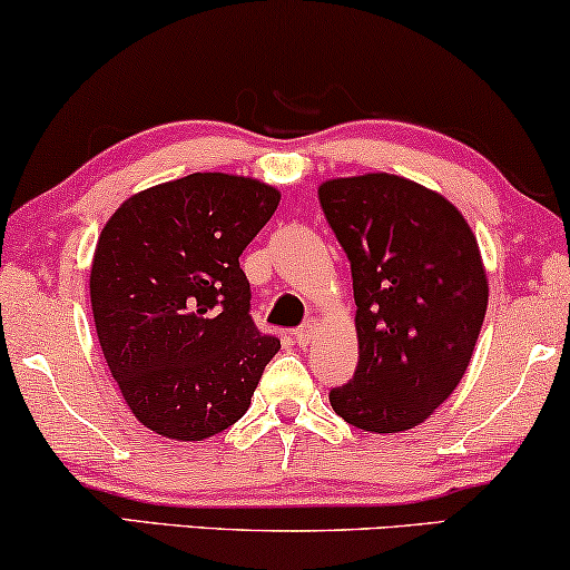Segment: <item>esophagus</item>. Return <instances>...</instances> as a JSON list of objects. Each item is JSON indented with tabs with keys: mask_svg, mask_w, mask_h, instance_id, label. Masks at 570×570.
Listing matches in <instances>:
<instances>
[{
	"mask_svg": "<svg viewBox=\"0 0 570 570\" xmlns=\"http://www.w3.org/2000/svg\"><path fill=\"white\" fill-rule=\"evenodd\" d=\"M314 332H316V318H306L298 330H293V340L298 342L301 347L311 345V340H314Z\"/></svg>",
	"mask_w": 570,
	"mask_h": 570,
	"instance_id": "obj_1",
	"label": "esophagus"
}]
</instances>
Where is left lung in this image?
Listing matches in <instances>:
<instances>
[{
  "mask_svg": "<svg viewBox=\"0 0 570 570\" xmlns=\"http://www.w3.org/2000/svg\"><path fill=\"white\" fill-rule=\"evenodd\" d=\"M318 202L353 272L357 368L330 392L345 423L410 431L449 400L488 311V277L464 215L392 174L332 178Z\"/></svg>",
  "mask_w": 570,
  "mask_h": 570,
  "instance_id": "obj_1",
  "label": "left lung"
}]
</instances>
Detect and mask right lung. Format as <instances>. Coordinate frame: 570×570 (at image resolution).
I'll return each instance as SVG.
<instances>
[{
    "label": "right lung",
    "instance_id": "obj_1",
    "mask_svg": "<svg viewBox=\"0 0 570 570\" xmlns=\"http://www.w3.org/2000/svg\"><path fill=\"white\" fill-rule=\"evenodd\" d=\"M279 205L275 186L191 174L129 197L98 236L90 303L100 350L145 428L223 433L252 404L279 340L256 330L238 256Z\"/></svg>",
    "mask_w": 570,
    "mask_h": 570
}]
</instances>
